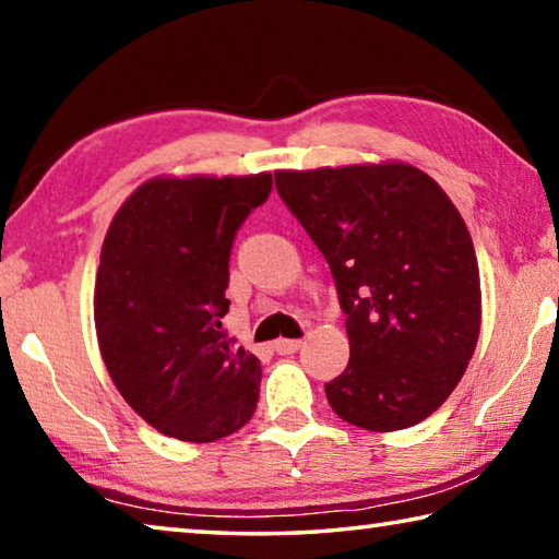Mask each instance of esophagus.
<instances>
[{
    "label": "esophagus",
    "instance_id": "esophagus-1",
    "mask_svg": "<svg viewBox=\"0 0 559 559\" xmlns=\"http://www.w3.org/2000/svg\"><path fill=\"white\" fill-rule=\"evenodd\" d=\"M273 347H276L278 355H293L302 347V340H283L281 337V340H276V343H273Z\"/></svg>",
    "mask_w": 559,
    "mask_h": 559
}]
</instances>
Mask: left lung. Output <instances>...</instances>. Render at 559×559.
I'll use <instances>...</instances> for the list:
<instances>
[{
    "label": "left lung",
    "instance_id": "left-lung-1",
    "mask_svg": "<svg viewBox=\"0 0 559 559\" xmlns=\"http://www.w3.org/2000/svg\"><path fill=\"white\" fill-rule=\"evenodd\" d=\"M290 214L323 253L343 308L349 362L325 384L355 427L427 419L466 372L480 330V278L447 192L402 163L276 173Z\"/></svg>",
    "mask_w": 559,
    "mask_h": 559
}]
</instances>
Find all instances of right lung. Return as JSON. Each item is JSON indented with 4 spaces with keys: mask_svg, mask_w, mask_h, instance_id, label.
I'll return each instance as SVG.
<instances>
[{
    "mask_svg": "<svg viewBox=\"0 0 559 559\" xmlns=\"http://www.w3.org/2000/svg\"><path fill=\"white\" fill-rule=\"evenodd\" d=\"M273 177H155L112 219L96 278L103 362L132 409L179 441H216L251 419L261 362L226 335L236 231Z\"/></svg>",
    "mask_w": 559,
    "mask_h": 559,
    "instance_id": "1",
    "label": "right lung"
}]
</instances>
